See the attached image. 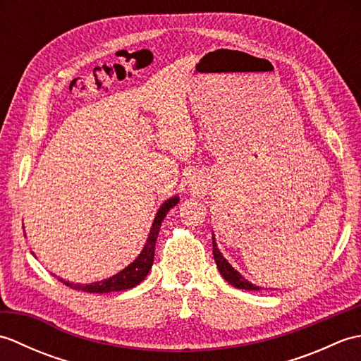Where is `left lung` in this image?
I'll return each instance as SVG.
<instances>
[{"instance_id":"obj_1","label":"left lung","mask_w":361,"mask_h":361,"mask_svg":"<svg viewBox=\"0 0 361 361\" xmlns=\"http://www.w3.org/2000/svg\"><path fill=\"white\" fill-rule=\"evenodd\" d=\"M212 252H214V260H216L220 274L224 276V279L231 283L233 287L240 288V290H260L257 286H255V283H251L250 281L245 279L239 271L234 270L233 265L229 264L224 256H221V252L219 251L214 237H212Z\"/></svg>"}]
</instances>
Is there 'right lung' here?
<instances>
[{
  "mask_svg": "<svg viewBox=\"0 0 361 361\" xmlns=\"http://www.w3.org/2000/svg\"><path fill=\"white\" fill-rule=\"evenodd\" d=\"M178 202H180L178 197H172L161 204V208L158 209L157 216H155V220H153V224H152L147 242H145L142 251L140 252V256H137L128 267H126L124 270H121L118 274L111 276V278H109V279L87 283V286H82V283H73L70 281H63L62 278H59V281L63 282L65 286H68L70 288L88 291V293H110V291H122V290H128V288L136 287L137 283H141L145 276H147V273L150 271V268L153 265V257H155V242H157V237H158L159 228H161V221L164 220L166 214L171 211Z\"/></svg>",
  "mask_w": 361,
  "mask_h": 361,
  "instance_id": "right-lung-1",
  "label": "right lung"
}]
</instances>
